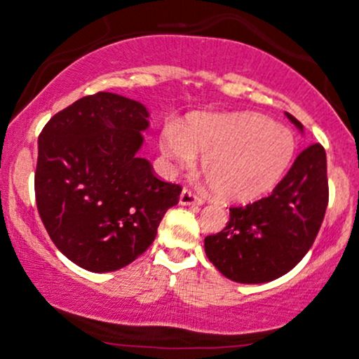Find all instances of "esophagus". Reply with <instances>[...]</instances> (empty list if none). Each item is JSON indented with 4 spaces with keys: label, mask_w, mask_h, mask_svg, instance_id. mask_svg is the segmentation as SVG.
Segmentation results:
<instances>
[{
    "label": "esophagus",
    "mask_w": 359,
    "mask_h": 359,
    "mask_svg": "<svg viewBox=\"0 0 359 359\" xmlns=\"http://www.w3.org/2000/svg\"><path fill=\"white\" fill-rule=\"evenodd\" d=\"M180 204H181V205L198 207V205L204 204V201H202V198L198 197V195L195 194V191L187 190V188H184V190L181 191V195H180Z\"/></svg>",
    "instance_id": "34e87169"
}]
</instances>
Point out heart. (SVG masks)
<instances>
[{"label": "heart", "instance_id": "1", "mask_svg": "<svg viewBox=\"0 0 359 359\" xmlns=\"http://www.w3.org/2000/svg\"><path fill=\"white\" fill-rule=\"evenodd\" d=\"M168 158L190 168L202 155V171L228 201H249L280 178L294 150L285 129L250 114L195 117L187 129L169 124L161 138Z\"/></svg>", "mask_w": 359, "mask_h": 359}]
</instances>
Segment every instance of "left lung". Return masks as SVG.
Wrapping results in <instances>:
<instances>
[{"mask_svg":"<svg viewBox=\"0 0 359 359\" xmlns=\"http://www.w3.org/2000/svg\"><path fill=\"white\" fill-rule=\"evenodd\" d=\"M287 116L302 128L295 117ZM327 205V155L320 143H313L295 157L271 194L247 205L230 207L226 226L205 236L207 257L233 282L280 278L311 249Z\"/></svg>","mask_w":359,"mask_h":359,"instance_id":"8db88e82","label":"left lung"}]
</instances>
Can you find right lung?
I'll list each match as a JSON object with an SVG mask.
<instances>
[{
  "label": "right lung",
  "instance_id": "1",
  "mask_svg": "<svg viewBox=\"0 0 359 359\" xmlns=\"http://www.w3.org/2000/svg\"><path fill=\"white\" fill-rule=\"evenodd\" d=\"M142 103L98 91L55 114L39 135L34 194L57 249L93 273L116 271L154 243L181 184L136 155L149 126Z\"/></svg>",
  "mask_w": 359,
  "mask_h": 359
}]
</instances>
